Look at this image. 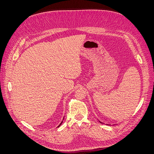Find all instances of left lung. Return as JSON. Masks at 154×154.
I'll return each mask as SVG.
<instances>
[{
    "label": "left lung",
    "instance_id": "8db88e82",
    "mask_svg": "<svg viewBox=\"0 0 154 154\" xmlns=\"http://www.w3.org/2000/svg\"><path fill=\"white\" fill-rule=\"evenodd\" d=\"M100 122V123H101V122Z\"/></svg>",
    "mask_w": 154,
    "mask_h": 154
}]
</instances>
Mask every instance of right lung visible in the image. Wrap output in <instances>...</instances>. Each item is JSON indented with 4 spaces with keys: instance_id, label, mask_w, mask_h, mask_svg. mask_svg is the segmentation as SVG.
Returning a JSON list of instances; mask_svg holds the SVG:
<instances>
[{
    "instance_id": "add662e5",
    "label": "right lung",
    "mask_w": 154,
    "mask_h": 154,
    "mask_svg": "<svg viewBox=\"0 0 154 154\" xmlns=\"http://www.w3.org/2000/svg\"><path fill=\"white\" fill-rule=\"evenodd\" d=\"M62 122H63V121H62V122H61V123H60V125H58V127H60V125H62Z\"/></svg>"
}]
</instances>
